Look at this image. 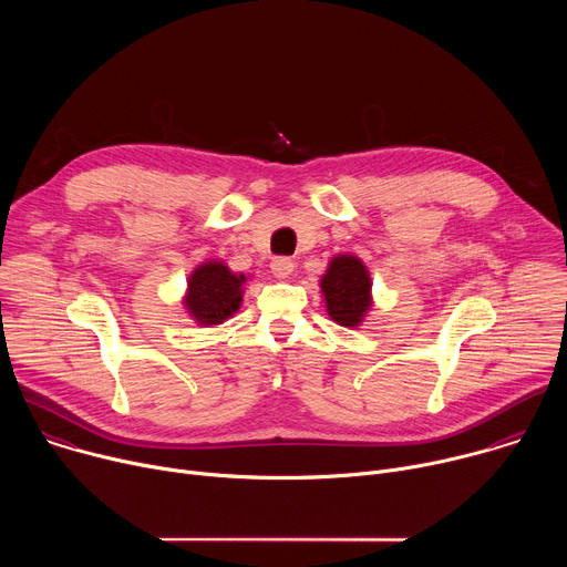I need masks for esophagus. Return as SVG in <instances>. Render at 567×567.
Listing matches in <instances>:
<instances>
[{
	"label": "esophagus",
	"instance_id": "1",
	"mask_svg": "<svg viewBox=\"0 0 567 567\" xmlns=\"http://www.w3.org/2000/svg\"><path fill=\"white\" fill-rule=\"evenodd\" d=\"M291 271H293V260H289V258H276V260L271 262V274H274L276 278H280V280L289 278Z\"/></svg>",
	"mask_w": 567,
	"mask_h": 567
}]
</instances>
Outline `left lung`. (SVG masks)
<instances>
[{"mask_svg":"<svg viewBox=\"0 0 567 567\" xmlns=\"http://www.w3.org/2000/svg\"><path fill=\"white\" fill-rule=\"evenodd\" d=\"M326 307L332 320L343 328H357L372 305V282L365 265L354 256L332 258L326 276L320 278Z\"/></svg>","mask_w":567,"mask_h":567,"instance_id":"obj_1","label":"left lung"}]
</instances>
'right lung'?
Here are the masks:
<instances>
[{"instance_id": "1", "label": "right lung", "mask_w": 567, "mask_h": 567, "mask_svg": "<svg viewBox=\"0 0 567 567\" xmlns=\"http://www.w3.org/2000/svg\"><path fill=\"white\" fill-rule=\"evenodd\" d=\"M245 276H235L224 262H204L188 278L186 309L199 326H219L239 309Z\"/></svg>"}]
</instances>
